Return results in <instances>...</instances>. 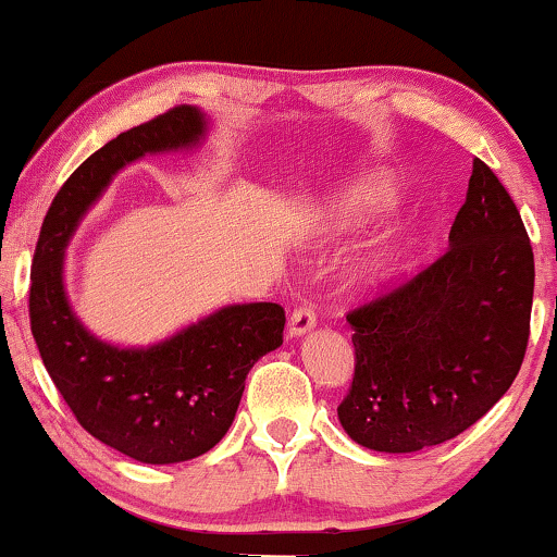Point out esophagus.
Returning <instances> with one entry per match:
<instances>
[{"mask_svg":"<svg viewBox=\"0 0 557 557\" xmlns=\"http://www.w3.org/2000/svg\"><path fill=\"white\" fill-rule=\"evenodd\" d=\"M314 324V307H311V304H299V307L292 311V319H288V334H292V337H301V334H307Z\"/></svg>","mask_w":557,"mask_h":557,"instance_id":"34e87169","label":"esophagus"}]
</instances>
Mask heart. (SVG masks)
<instances>
[{
	"label": "heart",
	"instance_id": "heart-1",
	"mask_svg": "<svg viewBox=\"0 0 557 557\" xmlns=\"http://www.w3.org/2000/svg\"><path fill=\"white\" fill-rule=\"evenodd\" d=\"M395 205V187L387 180H364L362 185L342 197L337 205H332L330 218L342 227H352L370 223V220L383 218L387 210ZM395 261V250H380V253L372 258V261L364 265V273L370 276H377V273H385Z\"/></svg>",
	"mask_w": 557,
	"mask_h": 557
}]
</instances>
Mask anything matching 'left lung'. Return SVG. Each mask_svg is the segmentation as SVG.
I'll return each instance as SVG.
<instances>
[{
    "label": "left lung",
    "instance_id": "1",
    "mask_svg": "<svg viewBox=\"0 0 557 557\" xmlns=\"http://www.w3.org/2000/svg\"><path fill=\"white\" fill-rule=\"evenodd\" d=\"M532 288L520 210L474 159L446 253L347 311L355 375L337 413L349 438L408 454L474 425L522 368Z\"/></svg>",
    "mask_w": 557,
    "mask_h": 557
}]
</instances>
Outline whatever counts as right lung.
Masks as SVG:
<instances>
[{
	"label": "right lung",
	"instance_id": "1",
	"mask_svg": "<svg viewBox=\"0 0 557 557\" xmlns=\"http://www.w3.org/2000/svg\"><path fill=\"white\" fill-rule=\"evenodd\" d=\"M202 134V113L174 106L94 151L58 189L29 271V326L52 383L90 436L144 463L210 451L231 429L248 370L284 342V307L261 301L220 309L149 349H119L83 330L65 299V246L113 174Z\"/></svg>",
	"mask_w": 557,
	"mask_h": 557
}]
</instances>
